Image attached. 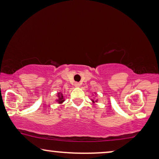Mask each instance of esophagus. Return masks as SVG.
Wrapping results in <instances>:
<instances>
[{
	"label": "esophagus",
	"instance_id": "1",
	"mask_svg": "<svg viewBox=\"0 0 159 159\" xmlns=\"http://www.w3.org/2000/svg\"><path fill=\"white\" fill-rule=\"evenodd\" d=\"M75 86L76 88H79V87H80V83H79V82H75Z\"/></svg>",
	"mask_w": 159,
	"mask_h": 159
}]
</instances>
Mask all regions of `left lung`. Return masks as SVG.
Returning <instances> with one entry per match:
<instances>
[{"mask_svg": "<svg viewBox=\"0 0 159 159\" xmlns=\"http://www.w3.org/2000/svg\"><path fill=\"white\" fill-rule=\"evenodd\" d=\"M94 94L96 95V93H94ZM91 101H92V102L93 103V104H95V103L96 102H98V99H96V100H93V99H91Z\"/></svg>", "mask_w": 159, "mask_h": 159, "instance_id": "8db88e82", "label": "left lung"}]
</instances>
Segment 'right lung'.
<instances>
[{
    "label": "right lung",
    "instance_id": "add662e5",
    "mask_svg": "<svg viewBox=\"0 0 159 159\" xmlns=\"http://www.w3.org/2000/svg\"><path fill=\"white\" fill-rule=\"evenodd\" d=\"M65 101V97L63 96V93L61 92L57 93V98L55 100V102H57V104H62Z\"/></svg>",
    "mask_w": 159,
    "mask_h": 159
}]
</instances>
